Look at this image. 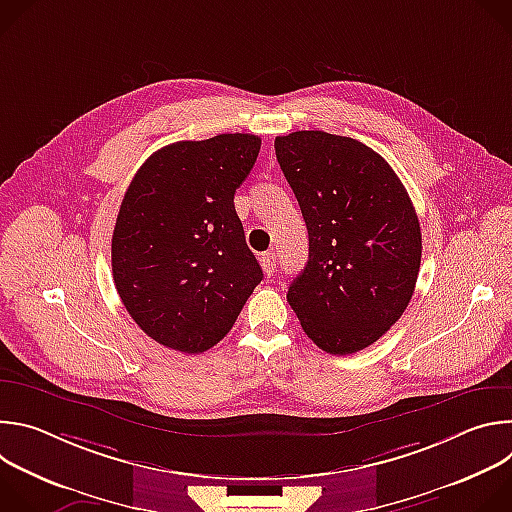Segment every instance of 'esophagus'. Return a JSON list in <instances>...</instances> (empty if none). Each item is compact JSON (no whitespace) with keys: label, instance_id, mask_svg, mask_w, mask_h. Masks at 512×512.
<instances>
[{"label":"esophagus","instance_id":"esophagus-1","mask_svg":"<svg viewBox=\"0 0 512 512\" xmlns=\"http://www.w3.org/2000/svg\"><path fill=\"white\" fill-rule=\"evenodd\" d=\"M259 261H261V267H263V271H265V275H273L275 273V253H263L261 257H259Z\"/></svg>","mask_w":512,"mask_h":512}]
</instances>
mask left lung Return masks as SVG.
I'll return each instance as SVG.
<instances>
[{
  "instance_id": "1",
  "label": "left lung",
  "mask_w": 512,
  "mask_h": 512,
  "mask_svg": "<svg viewBox=\"0 0 512 512\" xmlns=\"http://www.w3.org/2000/svg\"><path fill=\"white\" fill-rule=\"evenodd\" d=\"M275 156L310 239L287 302L322 350L367 348L413 296L421 229L411 198L385 158L352 137L294 131L275 137Z\"/></svg>"
}]
</instances>
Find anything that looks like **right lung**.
<instances>
[{
	"mask_svg": "<svg viewBox=\"0 0 512 512\" xmlns=\"http://www.w3.org/2000/svg\"><path fill=\"white\" fill-rule=\"evenodd\" d=\"M259 150L251 133L170 143L123 196L115 287L135 324L166 348L198 354L221 342L263 279L233 202Z\"/></svg>",
	"mask_w": 512,
	"mask_h": 512,
	"instance_id": "right-lung-1",
	"label": "right lung"
}]
</instances>
